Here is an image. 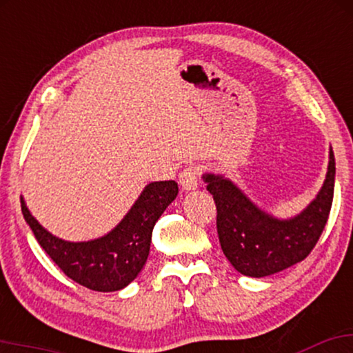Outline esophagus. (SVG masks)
<instances>
[{"mask_svg":"<svg viewBox=\"0 0 353 353\" xmlns=\"http://www.w3.org/2000/svg\"><path fill=\"white\" fill-rule=\"evenodd\" d=\"M178 180H180L181 190H185V191L196 190V188H198V185H199L198 168H194V167L183 168V170L180 172V176H178Z\"/></svg>","mask_w":353,"mask_h":353,"instance_id":"esophagus-1","label":"esophagus"}]
</instances>
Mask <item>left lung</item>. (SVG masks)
Listing matches in <instances>:
<instances>
[{"instance_id": "1", "label": "left lung", "mask_w": 353, "mask_h": 353, "mask_svg": "<svg viewBox=\"0 0 353 353\" xmlns=\"http://www.w3.org/2000/svg\"><path fill=\"white\" fill-rule=\"evenodd\" d=\"M336 160L329 150L324 185L299 216L276 219L254 205L230 180L205 173L203 180L217 208V233L223 254L238 272L266 277L303 261L311 253L331 212Z\"/></svg>"}]
</instances>
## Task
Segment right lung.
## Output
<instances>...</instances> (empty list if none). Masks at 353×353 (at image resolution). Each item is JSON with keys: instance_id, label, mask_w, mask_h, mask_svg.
Segmentation results:
<instances>
[{"instance_id": "right-lung-1", "label": "right lung", "mask_w": 353, "mask_h": 353, "mask_svg": "<svg viewBox=\"0 0 353 353\" xmlns=\"http://www.w3.org/2000/svg\"><path fill=\"white\" fill-rule=\"evenodd\" d=\"M178 194L173 180L144 188L123 221L90 241H66L45 230L21 198L26 222L53 263L72 281L95 292H115L131 283L148 261L155 222Z\"/></svg>"}]
</instances>
